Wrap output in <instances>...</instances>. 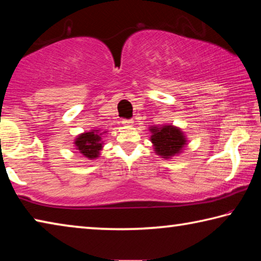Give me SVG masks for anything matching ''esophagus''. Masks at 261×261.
Listing matches in <instances>:
<instances>
[{"instance_id":"1","label":"esophagus","mask_w":261,"mask_h":261,"mask_svg":"<svg viewBox=\"0 0 261 261\" xmlns=\"http://www.w3.org/2000/svg\"><path fill=\"white\" fill-rule=\"evenodd\" d=\"M122 123L124 125H134V120H123Z\"/></svg>"}]
</instances>
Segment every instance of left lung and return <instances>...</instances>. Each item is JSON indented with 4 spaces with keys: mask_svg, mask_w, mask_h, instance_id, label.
<instances>
[{
    "mask_svg": "<svg viewBox=\"0 0 261 261\" xmlns=\"http://www.w3.org/2000/svg\"><path fill=\"white\" fill-rule=\"evenodd\" d=\"M149 131L152 132L151 141L154 146V151L163 159H170L180 153L187 144V138L182 130L177 126H152Z\"/></svg>",
    "mask_w": 261,
    "mask_h": 261,
    "instance_id": "obj_1",
    "label": "left lung"
}]
</instances>
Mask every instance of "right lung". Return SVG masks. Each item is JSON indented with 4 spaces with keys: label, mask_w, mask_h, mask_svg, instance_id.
<instances>
[{
    "label": "right lung",
    "mask_w": 261,
    "mask_h": 261,
    "mask_svg": "<svg viewBox=\"0 0 261 261\" xmlns=\"http://www.w3.org/2000/svg\"><path fill=\"white\" fill-rule=\"evenodd\" d=\"M103 132L99 130H91L88 132L79 135L74 140V146L78 152L84 156L93 160L100 155V151L102 149V136Z\"/></svg>",
    "instance_id": "add662e5"
}]
</instances>
